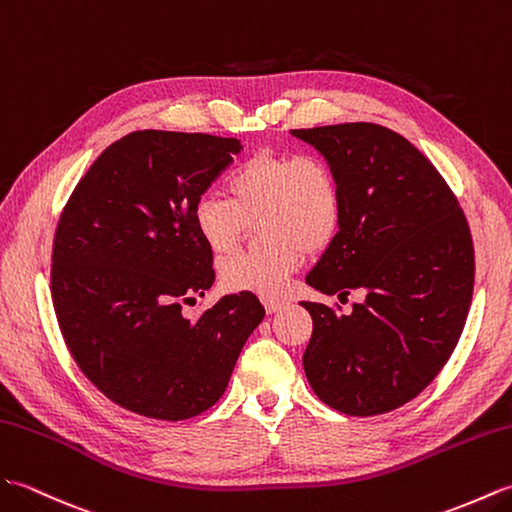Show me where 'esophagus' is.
I'll return each mask as SVG.
<instances>
[{
    "instance_id": "34e87169",
    "label": "esophagus",
    "mask_w": 512,
    "mask_h": 512,
    "mask_svg": "<svg viewBox=\"0 0 512 512\" xmlns=\"http://www.w3.org/2000/svg\"><path fill=\"white\" fill-rule=\"evenodd\" d=\"M263 304H265L267 313H276V311H280L282 306H285L287 302L282 300V298H276V295H263Z\"/></svg>"
}]
</instances>
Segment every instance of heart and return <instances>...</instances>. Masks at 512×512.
I'll return each mask as SVG.
<instances>
[{"label":"heart","instance_id":"1","mask_svg":"<svg viewBox=\"0 0 512 512\" xmlns=\"http://www.w3.org/2000/svg\"><path fill=\"white\" fill-rule=\"evenodd\" d=\"M230 199L201 195L192 203V227L212 254H227L258 221L265 245L219 265L232 291L276 295L304 263L306 252L322 254L344 225V190L324 157L258 151L225 179Z\"/></svg>","mask_w":512,"mask_h":512}]
</instances>
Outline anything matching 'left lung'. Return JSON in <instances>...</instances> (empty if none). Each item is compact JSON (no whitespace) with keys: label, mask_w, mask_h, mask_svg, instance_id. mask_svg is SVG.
Here are the masks:
<instances>
[{"label":"left lung","mask_w":512,"mask_h":512,"mask_svg":"<svg viewBox=\"0 0 512 512\" xmlns=\"http://www.w3.org/2000/svg\"><path fill=\"white\" fill-rule=\"evenodd\" d=\"M331 164L344 225L306 282L352 313L302 302L313 333L302 366L313 392L348 416L392 412L445 368L473 298L475 254L453 190L403 135L372 122L293 129Z\"/></svg>","instance_id":"obj_1"}]
</instances>
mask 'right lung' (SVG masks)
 Instances as JSON below:
<instances>
[{
  "instance_id": "1",
  "label": "right lung",
  "mask_w": 512,
  "mask_h": 512,
  "mask_svg": "<svg viewBox=\"0 0 512 512\" xmlns=\"http://www.w3.org/2000/svg\"><path fill=\"white\" fill-rule=\"evenodd\" d=\"M243 146L208 133L133 131L107 146L67 199L50 287L76 366L120 407L186 420L221 399L265 306L225 295L195 322L181 304L214 282L192 203Z\"/></svg>"
}]
</instances>
